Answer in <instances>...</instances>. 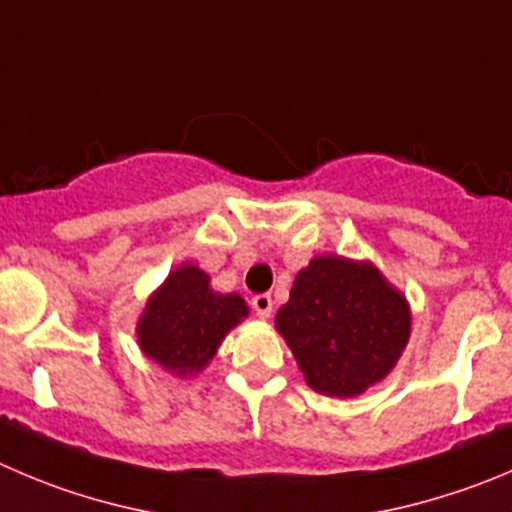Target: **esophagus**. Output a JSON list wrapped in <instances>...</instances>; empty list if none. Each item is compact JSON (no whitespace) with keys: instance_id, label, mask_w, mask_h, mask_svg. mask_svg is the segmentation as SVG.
I'll return each mask as SVG.
<instances>
[{"instance_id":"1","label":"esophagus","mask_w":512,"mask_h":512,"mask_svg":"<svg viewBox=\"0 0 512 512\" xmlns=\"http://www.w3.org/2000/svg\"><path fill=\"white\" fill-rule=\"evenodd\" d=\"M251 306H253V311L261 316V319H269L271 311H274V301H271L269 294H256L251 299Z\"/></svg>"}]
</instances>
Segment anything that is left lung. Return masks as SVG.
Segmentation results:
<instances>
[{"mask_svg": "<svg viewBox=\"0 0 512 512\" xmlns=\"http://www.w3.org/2000/svg\"><path fill=\"white\" fill-rule=\"evenodd\" d=\"M276 332L314 392L359 397L397 367L412 309L372 261L319 253L296 274Z\"/></svg>", "mask_w": 512, "mask_h": 512, "instance_id": "left-lung-1", "label": "left lung"}]
</instances>
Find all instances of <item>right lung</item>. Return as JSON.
<instances>
[{
	"label": "right lung",
	"instance_id": "add662e5",
	"mask_svg": "<svg viewBox=\"0 0 512 512\" xmlns=\"http://www.w3.org/2000/svg\"><path fill=\"white\" fill-rule=\"evenodd\" d=\"M246 316L241 294H221L206 271L183 261L148 296L135 334L145 357L186 379L211 364L226 334Z\"/></svg>",
	"mask_w": 512,
	"mask_h": 512
}]
</instances>
